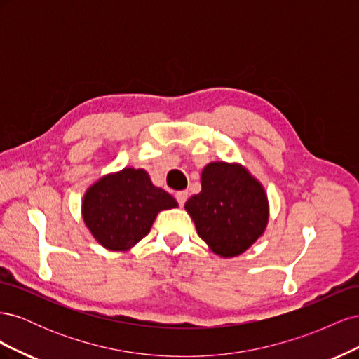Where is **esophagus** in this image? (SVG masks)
Instances as JSON below:
<instances>
[{"instance_id":"esophagus-1","label":"esophagus","mask_w":359,"mask_h":359,"mask_svg":"<svg viewBox=\"0 0 359 359\" xmlns=\"http://www.w3.org/2000/svg\"><path fill=\"white\" fill-rule=\"evenodd\" d=\"M175 198H177L178 203L182 206L184 203H186V201H187V198H189V191H187V190L177 191V193H175Z\"/></svg>"}]
</instances>
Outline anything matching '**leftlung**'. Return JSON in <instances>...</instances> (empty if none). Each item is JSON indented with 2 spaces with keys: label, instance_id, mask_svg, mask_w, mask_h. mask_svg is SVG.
<instances>
[{
  "label": "left lung",
  "instance_id": "obj_1",
  "mask_svg": "<svg viewBox=\"0 0 359 359\" xmlns=\"http://www.w3.org/2000/svg\"><path fill=\"white\" fill-rule=\"evenodd\" d=\"M202 190L184 208L198 235L220 257H235L264 235L269 203L262 184L238 163H208L201 175Z\"/></svg>",
  "mask_w": 359,
  "mask_h": 359
}]
</instances>
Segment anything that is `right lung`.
I'll return each mask as SVG.
<instances>
[{
    "instance_id": "add662e5",
    "label": "right lung",
    "mask_w": 359,
    "mask_h": 359,
    "mask_svg": "<svg viewBox=\"0 0 359 359\" xmlns=\"http://www.w3.org/2000/svg\"><path fill=\"white\" fill-rule=\"evenodd\" d=\"M177 206L168 191L151 182L147 170L124 168L88 187L82 199V217L100 245L127 252L149 233L160 211Z\"/></svg>"
}]
</instances>
